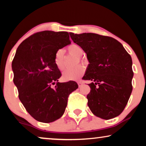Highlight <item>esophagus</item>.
I'll list each match as a JSON object with an SVG mask.
<instances>
[{"instance_id": "esophagus-1", "label": "esophagus", "mask_w": 146, "mask_h": 146, "mask_svg": "<svg viewBox=\"0 0 146 146\" xmlns=\"http://www.w3.org/2000/svg\"><path fill=\"white\" fill-rule=\"evenodd\" d=\"M77 83H78V85L79 87H81L82 86V84H83V83L82 82H80V81L77 82Z\"/></svg>"}]
</instances>
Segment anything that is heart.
I'll return each mask as SVG.
<instances>
[{"instance_id":"b5f03b06","label":"heart","mask_w":146,"mask_h":146,"mask_svg":"<svg viewBox=\"0 0 146 146\" xmlns=\"http://www.w3.org/2000/svg\"><path fill=\"white\" fill-rule=\"evenodd\" d=\"M68 51L70 54L79 57V60L83 62L84 59L81 56L83 55V49L76 44H72L67 48ZM54 62L56 66L59 70H63L65 68L64 56L62 50L59 49L56 52L54 56ZM85 72V68L82 65H78L74 68L66 69L63 72L62 78L65 80H77L81 76H82Z\"/></svg>"}]
</instances>
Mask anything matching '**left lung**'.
Instances as JSON below:
<instances>
[{
	"label": "left lung",
	"instance_id": "1",
	"mask_svg": "<svg viewBox=\"0 0 146 146\" xmlns=\"http://www.w3.org/2000/svg\"><path fill=\"white\" fill-rule=\"evenodd\" d=\"M74 42L86 53L89 65L83 80H92L88 106L104 119L122 112L132 92V60L121 44L113 38L94 33H70Z\"/></svg>",
	"mask_w": 146,
	"mask_h": 146
}]
</instances>
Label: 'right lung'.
<instances>
[{
  "instance_id": "1",
  "label": "right lung",
  "mask_w": 146,
  "mask_h": 146,
  "mask_svg": "<svg viewBox=\"0 0 146 146\" xmlns=\"http://www.w3.org/2000/svg\"><path fill=\"white\" fill-rule=\"evenodd\" d=\"M69 44L67 32H38L19 45L12 62L20 100L28 113L40 122L59 119L64 113L70 94L78 88L74 81L58 82L62 74L54 56Z\"/></svg>"
}]
</instances>
